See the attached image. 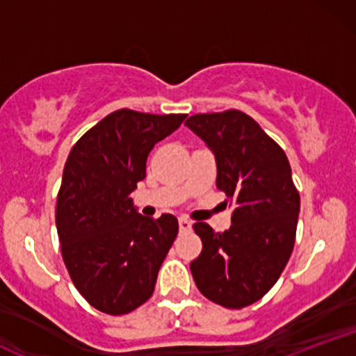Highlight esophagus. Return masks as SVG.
Listing matches in <instances>:
<instances>
[{"instance_id":"1","label":"esophagus","mask_w":356,"mask_h":356,"mask_svg":"<svg viewBox=\"0 0 356 356\" xmlns=\"http://www.w3.org/2000/svg\"><path fill=\"white\" fill-rule=\"evenodd\" d=\"M191 220H187V219H184V218H181L179 219V227H181V231L184 232V231H191Z\"/></svg>"}]
</instances>
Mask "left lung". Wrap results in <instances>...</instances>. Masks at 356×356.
I'll return each mask as SVG.
<instances>
[{
  "instance_id": "1",
  "label": "left lung",
  "mask_w": 356,
  "mask_h": 356,
  "mask_svg": "<svg viewBox=\"0 0 356 356\" xmlns=\"http://www.w3.org/2000/svg\"><path fill=\"white\" fill-rule=\"evenodd\" d=\"M216 155V186L232 207L231 227L192 229L202 251L191 263L207 300L239 309L261 300L280 280L296 239L300 192L284 150L241 110L195 113L186 120Z\"/></svg>"
}]
</instances>
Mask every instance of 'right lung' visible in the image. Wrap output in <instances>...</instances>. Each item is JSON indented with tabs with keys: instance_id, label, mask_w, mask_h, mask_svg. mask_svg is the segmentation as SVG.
I'll return each mask as SVG.
<instances>
[{
	"instance_id": "add662e5",
	"label": "right lung",
	"mask_w": 356,
	"mask_h": 356,
	"mask_svg": "<svg viewBox=\"0 0 356 356\" xmlns=\"http://www.w3.org/2000/svg\"><path fill=\"white\" fill-rule=\"evenodd\" d=\"M184 118L117 110L68 155L55 214L61 257L80 295L102 313L120 316L152 296L179 222L172 214L140 216L130 194L144 181L147 155Z\"/></svg>"
}]
</instances>
